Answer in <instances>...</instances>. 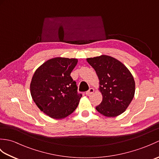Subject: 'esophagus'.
Listing matches in <instances>:
<instances>
[{"label": "esophagus", "instance_id": "esophagus-1", "mask_svg": "<svg viewBox=\"0 0 159 159\" xmlns=\"http://www.w3.org/2000/svg\"><path fill=\"white\" fill-rule=\"evenodd\" d=\"M94 92V89L93 88H90L87 92H86V95L87 96H90L92 95V94Z\"/></svg>", "mask_w": 159, "mask_h": 159}]
</instances>
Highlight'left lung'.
<instances>
[{"instance_id": "8db88e82", "label": "left lung", "mask_w": 159, "mask_h": 159, "mask_svg": "<svg viewBox=\"0 0 159 159\" xmlns=\"http://www.w3.org/2000/svg\"><path fill=\"white\" fill-rule=\"evenodd\" d=\"M87 61L95 70L99 79L102 102L96 107L103 116L113 117L123 113L133 100L135 82L132 74L120 61L102 55L87 58Z\"/></svg>"}]
</instances>
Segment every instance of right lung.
<instances>
[{"mask_svg": "<svg viewBox=\"0 0 159 159\" xmlns=\"http://www.w3.org/2000/svg\"><path fill=\"white\" fill-rule=\"evenodd\" d=\"M77 59L55 57L40 66L33 74L30 92L40 111L53 119H63L79 105L81 94L70 74Z\"/></svg>", "mask_w": 159, "mask_h": 159, "instance_id": "obj_1", "label": "right lung"}]
</instances>
